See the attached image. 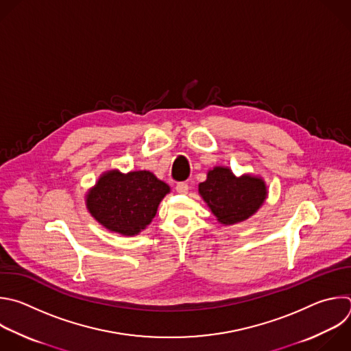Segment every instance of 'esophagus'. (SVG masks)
Listing matches in <instances>:
<instances>
[{"label": "esophagus", "mask_w": 351, "mask_h": 351, "mask_svg": "<svg viewBox=\"0 0 351 351\" xmlns=\"http://www.w3.org/2000/svg\"><path fill=\"white\" fill-rule=\"evenodd\" d=\"M176 191H178L179 194H186V193L189 191V184L184 183V182L178 183V184H176Z\"/></svg>", "instance_id": "1"}]
</instances>
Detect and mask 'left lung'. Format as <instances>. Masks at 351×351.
Masks as SVG:
<instances>
[{
    "instance_id": "1",
    "label": "left lung",
    "mask_w": 351,
    "mask_h": 351,
    "mask_svg": "<svg viewBox=\"0 0 351 351\" xmlns=\"http://www.w3.org/2000/svg\"><path fill=\"white\" fill-rule=\"evenodd\" d=\"M198 193L224 226L237 224L255 215L265 204L269 191L262 176L244 173L236 176L228 167L216 165L198 184Z\"/></svg>"
}]
</instances>
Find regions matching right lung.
Returning a JSON list of instances; mask_svg holds the SVG:
<instances>
[{
  "instance_id": "add662e5",
  "label": "right lung",
  "mask_w": 351,
  "mask_h": 351,
  "mask_svg": "<svg viewBox=\"0 0 351 351\" xmlns=\"http://www.w3.org/2000/svg\"><path fill=\"white\" fill-rule=\"evenodd\" d=\"M171 187L150 171L103 172L85 194L90 216L108 231L125 237L139 234L152 223Z\"/></svg>"
}]
</instances>
